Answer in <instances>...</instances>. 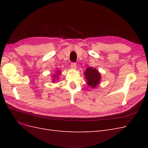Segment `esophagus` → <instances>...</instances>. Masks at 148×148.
<instances>
[{"instance_id":"esophagus-1","label":"esophagus","mask_w":148,"mask_h":148,"mask_svg":"<svg viewBox=\"0 0 148 148\" xmlns=\"http://www.w3.org/2000/svg\"><path fill=\"white\" fill-rule=\"evenodd\" d=\"M71 67L72 69H75L77 68V64L75 62H71Z\"/></svg>"}]
</instances>
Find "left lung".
I'll return each instance as SVG.
<instances>
[{
    "label": "left lung",
    "mask_w": 148,
    "mask_h": 148,
    "mask_svg": "<svg viewBox=\"0 0 148 148\" xmlns=\"http://www.w3.org/2000/svg\"><path fill=\"white\" fill-rule=\"evenodd\" d=\"M84 75L86 76V79L89 86L92 88H95L99 84L101 79V75L97 70L89 67L86 70Z\"/></svg>",
    "instance_id": "left-lung-1"
}]
</instances>
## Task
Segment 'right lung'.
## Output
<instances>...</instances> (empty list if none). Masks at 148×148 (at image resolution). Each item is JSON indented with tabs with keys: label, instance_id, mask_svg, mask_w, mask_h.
<instances>
[{
	"label": "right lung",
	"instance_id": "add662e5",
	"mask_svg": "<svg viewBox=\"0 0 148 148\" xmlns=\"http://www.w3.org/2000/svg\"><path fill=\"white\" fill-rule=\"evenodd\" d=\"M53 77H54V76H53ZM55 77H57H57H56V76H55V77H54V78H55Z\"/></svg>",
	"mask_w": 148,
	"mask_h": 148
}]
</instances>
